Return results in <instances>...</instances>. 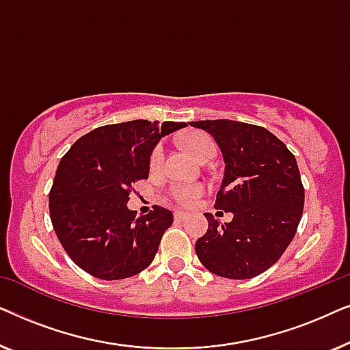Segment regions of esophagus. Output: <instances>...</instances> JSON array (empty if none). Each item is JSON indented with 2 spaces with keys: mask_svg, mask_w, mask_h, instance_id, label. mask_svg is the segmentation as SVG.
Returning a JSON list of instances; mask_svg holds the SVG:
<instances>
[{
  "mask_svg": "<svg viewBox=\"0 0 350 350\" xmlns=\"http://www.w3.org/2000/svg\"><path fill=\"white\" fill-rule=\"evenodd\" d=\"M174 217H175L176 221H185V219L188 218V213H185V212H180V210H176V212L174 213Z\"/></svg>",
  "mask_w": 350,
  "mask_h": 350,
  "instance_id": "1",
  "label": "esophagus"
}]
</instances>
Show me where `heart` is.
<instances>
[{"mask_svg": "<svg viewBox=\"0 0 350 350\" xmlns=\"http://www.w3.org/2000/svg\"><path fill=\"white\" fill-rule=\"evenodd\" d=\"M185 145L188 150L193 152V154L198 157L199 161H210L213 159L215 154H217V143L210 135L204 132H193L189 133L188 137L185 138ZM162 162H164V146L157 145L154 150L151 151L150 156V169L152 172L159 170ZM205 188L202 185H172L169 189L170 198L175 200L176 204L183 205V207H188L194 202L199 196L204 194Z\"/></svg>", "mask_w": 350, "mask_h": 350, "instance_id": "b5f03b06", "label": "heart"}]
</instances>
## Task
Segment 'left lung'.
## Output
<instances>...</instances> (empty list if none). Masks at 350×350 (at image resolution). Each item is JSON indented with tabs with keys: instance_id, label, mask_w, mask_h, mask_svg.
<instances>
[{
	"instance_id": "8db88e82",
	"label": "left lung",
	"mask_w": 350,
	"mask_h": 350,
	"mask_svg": "<svg viewBox=\"0 0 350 350\" xmlns=\"http://www.w3.org/2000/svg\"><path fill=\"white\" fill-rule=\"evenodd\" d=\"M189 124L208 132L223 152L226 167L215 208L234 213L224 224L205 213L208 229L196 242V255L219 277L260 275L284 255L303 215L295 156L265 127L229 119Z\"/></svg>"
}]
</instances>
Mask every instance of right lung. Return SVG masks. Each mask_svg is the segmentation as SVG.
<instances>
[{"mask_svg": "<svg viewBox=\"0 0 350 350\" xmlns=\"http://www.w3.org/2000/svg\"><path fill=\"white\" fill-rule=\"evenodd\" d=\"M188 126L146 119L94 129L62 157L49 193L54 231L68 256L103 280L137 275L154 260L170 210L154 205L137 217L129 193L150 174V156L162 137Z\"/></svg>", "mask_w": 350, "mask_h": 350, "instance_id": "obj_1", "label": "right lung"}]
</instances>
